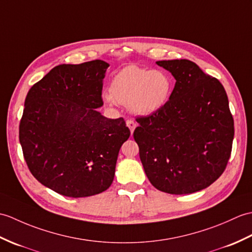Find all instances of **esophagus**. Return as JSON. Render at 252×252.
<instances>
[{"instance_id": "1", "label": "esophagus", "mask_w": 252, "mask_h": 252, "mask_svg": "<svg viewBox=\"0 0 252 252\" xmlns=\"http://www.w3.org/2000/svg\"><path fill=\"white\" fill-rule=\"evenodd\" d=\"M126 126H127L128 128H130L131 133L133 134L134 130H135V127H136V124H135V122L132 121V120H126Z\"/></svg>"}]
</instances>
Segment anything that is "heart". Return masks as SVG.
Instances as JSON below:
<instances>
[{"mask_svg":"<svg viewBox=\"0 0 252 252\" xmlns=\"http://www.w3.org/2000/svg\"><path fill=\"white\" fill-rule=\"evenodd\" d=\"M174 90V80L163 69L126 66L109 84V93L102 95L105 103H118L134 115L150 116L166 106Z\"/></svg>","mask_w":252,"mask_h":252,"instance_id":"heart-1","label":"heart"}]
</instances>
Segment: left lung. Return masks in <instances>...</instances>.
I'll list each match as a JSON object with an SVG mask.
<instances>
[{"label":"left lung","mask_w":252,"mask_h":252,"mask_svg":"<svg viewBox=\"0 0 252 252\" xmlns=\"http://www.w3.org/2000/svg\"><path fill=\"white\" fill-rule=\"evenodd\" d=\"M156 63L176 83L164 108L136 119L133 136L151 185L169 194H190L217 180L230 159L234 120L229 99L220 81L194 62Z\"/></svg>","instance_id":"obj_1"}]
</instances>
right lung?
I'll use <instances>...</instances> for the list:
<instances>
[{
  "instance_id": "1",
  "label": "right lung",
  "mask_w": 252,
  "mask_h": 252,
  "mask_svg": "<svg viewBox=\"0 0 252 252\" xmlns=\"http://www.w3.org/2000/svg\"><path fill=\"white\" fill-rule=\"evenodd\" d=\"M108 66L102 60L61 64L27 94L19 126L25 160L40 184L64 196L107 190L119 150L130 137L124 118L97 112Z\"/></svg>"
}]
</instances>
